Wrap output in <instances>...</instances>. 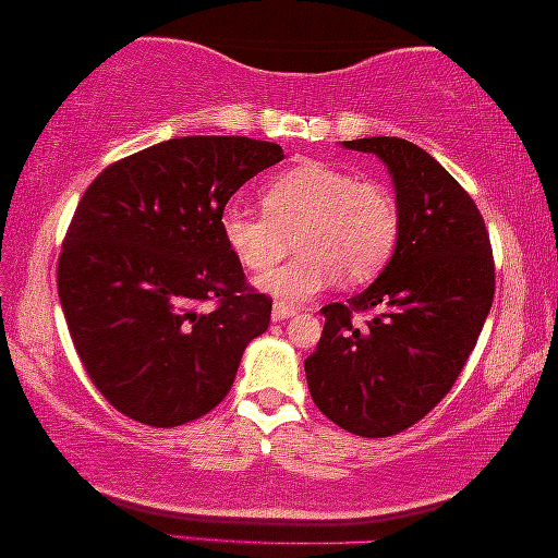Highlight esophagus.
I'll use <instances>...</instances> for the list:
<instances>
[{"label":"esophagus","instance_id":"esophagus-1","mask_svg":"<svg viewBox=\"0 0 558 558\" xmlns=\"http://www.w3.org/2000/svg\"><path fill=\"white\" fill-rule=\"evenodd\" d=\"M296 310L292 307V304H284V302H274V310H271V317L277 319V323H281V319H289L294 317Z\"/></svg>","mask_w":558,"mask_h":558}]
</instances>
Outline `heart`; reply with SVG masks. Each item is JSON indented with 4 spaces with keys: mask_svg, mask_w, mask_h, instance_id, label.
I'll return each mask as SVG.
<instances>
[{
    "mask_svg": "<svg viewBox=\"0 0 558 558\" xmlns=\"http://www.w3.org/2000/svg\"><path fill=\"white\" fill-rule=\"evenodd\" d=\"M264 216L241 205L220 213V233L235 262L264 271L295 239L298 256L256 279L258 292L284 304L307 302L335 281L368 284L399 243V205L391 190L323 162L274 178L262 193Z\"/></svg>",
    "mask_w": 558,
    "mask_h": 558,
    "instance_id": "b5f03b06",
    "label": "heart"
}]
</instances>
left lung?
Wrapping results in <instances>:
<instances>
[{"label":"left lung","instance_id":"1","mask_svg":"<svg viewBox=\"0 0 558 558\" xmlns=\"http://www.w3.org/2000/svg\"><path fill=\"white\" fill-rule=\"evenodd\" d=\"M391 172L399 243L365 292L319 312L325 330L304 361L312 401L357 437H391L449 393L495 294L490 235L464 187L416 144L396 136L342 142ZM371 311L361 326L353 314Z\"/></svg>","mask_w":558,"mask_h":558}]
</instances>
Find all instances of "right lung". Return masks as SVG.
Here are the masks:
<instances>
[{"instance_id":"right-lung-1","label":"right lung","mask_w":558,"mask_h":558,"mask_svg":"<svg viewBox=\"0 0 558 558\" xmlns=\"http://www.w3.org/2000/svg\"><path fill=\"white\" fill-rule=\"evenodd\" d=\"M281 159L274 142L180 136L109 165L83 193L58 258L60 307L83 368L124 416L167 429L231 391L271 300L246 284L220 213Z\"/></svg>"}]
</instances>
